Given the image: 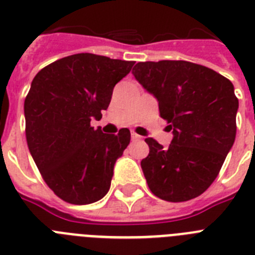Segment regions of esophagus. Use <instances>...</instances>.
<instances>
[{
    "label": "esophagus",
    "instance_id": "34e87169",
    "mask_svg": "<svg viewBox=\"0 0 255 255\" xmlns=\"http://www.w3.org/2000/svg\"><path fill=\"white\" fill-rule=\"evenodd\" d=\"M131 139H132V140H140L141 136H140V135L136 134V132L132 131V132H131Z\"/></svg>",
    "mask_w": 255,
    "mask_h": 255
}]
</instances>
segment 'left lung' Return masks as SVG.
<instances>
[{"mask_svg":"<svg viewBox=\"0 0 255 255\" xmlns=\"http://www.w3.org/2000/svg\"><path fill=\"white\" fill-rule=\"evenodd\" d=\"M135 79L158 102L173 138L168 147L147 138L140 162L150 191L167 202L199 197L220 172L236 135L239 101L229 79L188 61L138 62Z\"/></svg>","mask_w":255,"mask_h":255,"instance_id":"1","label":"left lung"}]
</instances>
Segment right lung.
Listing matches in <instances>:
<instances>
[{"mask_svg": "<svg viewBox=\"0 0 255 255\" xmlns=\"http://www.w3.org/2000/svg\"><path fill=\"white\" fill-rule=\"evenodd\" d=\"M134 64L78 53L52 62L31 82L24 102L29 150L47 185L67 203H94L110 190L130 130L103 134L91 120L102 117Z\"/></svg>", "mask_w": 255, "mask_h": 255, "instance_id": "1", "label": "right lung"}]
</instances>
